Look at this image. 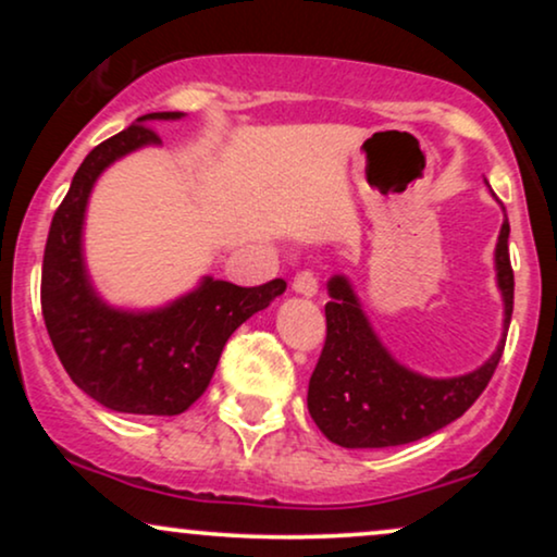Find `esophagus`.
Listing matches in <instances>:
<instances>
[{
  "label": "esophagus",
  "mask_w": 557,
  "mask_h": 557,
  "mask_svg": "<svg viewBox=\"0 0 557 557\" xmlns=\"http://www.w3.org/2000/svg\"><path fill=\"white\" fill-rule=\"evenodd\" d=\"M293 290L300 293V296H317L319 293V280L317 274L311 270H300L296 272V277H293Z\"/></svg>",
  "instance_id": "34e87169"
}]
</instances>
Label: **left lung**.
Masks as SVG:
<instances>
[{"mask_svg": "<svg viewBox=\"0 0 557 557\" xmlns=\"http://www.w3.org/2000/svg\"><path fill=\"white\" fill-rule=\"evenodd\" d=\"M508 220L497 238V285L505 300V330L513 314V267ZM324 306L327 337L309 380V413L327 440L341 447H393L430 437L463 417L500 363L505 341L476 372L453 380H426L400 367L382 348L363 317L348 280H330Z\"/></svg>", "mask_w": 557, "mask_h": 557, "instance_id": "8db88e82", "label": "left lung"}]
</instances>
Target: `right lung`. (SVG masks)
I'll return each instance as SVG.
<instances>
[{
    "label": "right lung",
    "mask_w": 557,
    "mask_h": 557,
    "mask_svg": "<svg viewBox=\"0 0 557 557\" xmlns=\"http://www.w3.org/2000/svg\"><path fill=\"white\" fill-rule=\"evenodd\" d=\"M149 112L83 159L57 207L41 267V311L62 367L83 393L120 413L177 417L212 382L222 348L235 330L285 293V280L240 287L207 277L201 287L151 314L114 311L96 298L81 257L88 194L107 164L146 144H159Z\"/></svg>",
    "instance_id": "obj_1"
}]
</instances>
